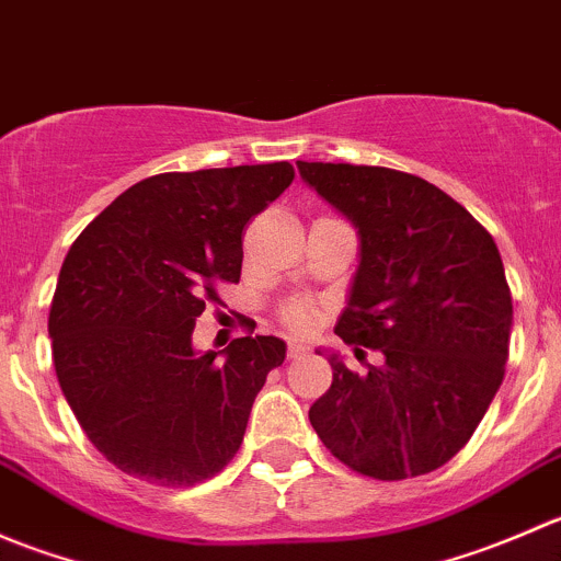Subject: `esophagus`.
Instances as JSON below:
<instances>
[{"label": "esophagus", "mask_w": 561, "mask_h": 561, "mask_svg": "<svg viewBox=\"0 0 561 561\" xmlns=\"http://www.w3.org/2000/svg\"><path fill=\"white\" fill-rule=\"evenodd\" d=\"M309 350L304 347V344H298V342H290L287 344V358L290 360H298V358H304V355H307Z\"/></svg>", "instance_id": "34e87169"}]
</instances>
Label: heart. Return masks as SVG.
<instances>
[{"mask_svg":"<svg viewBox=\"0 0 561 561\" xmlns=\"http://www.w3.org/2000/svg\"><path fill=\"white\" fill-rule=\"evenodd\" d=\"M279 320L287 331L309 333L317 325V312L304 301H287L279 307Z\"/></svg>","mask_w":561,"mask_h":561,"instance_id":"heart-1","label":"heart"}]
</instances>
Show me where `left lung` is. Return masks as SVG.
<instances>
[{
  "instance_id": "obj_1",
  "label": "left lung",
  "mask_w": 561,
  "mask_h": 561,
  "mask_svg": "<svg viewBox=\"0 0 561 561\" xmlns=\"http://www.w3.org/2000/svg\"><path fill=\"white\" fill-rule=\"evenodd\" d=\"M304 181L360 236L347 309L336 322L358 377L331 355L333 382L309 407L328 450L375 480L448 463L505 377L513 298L500 249L454 197L421 175L350 162H298Z\"/></svg>"
}]
</instances>
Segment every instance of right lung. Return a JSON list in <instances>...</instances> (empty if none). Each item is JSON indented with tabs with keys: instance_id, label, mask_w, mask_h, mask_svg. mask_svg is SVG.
I'll return each instance as SVG.
<instances>
[{
	"instance_id": "right-lung-1",
	"label": "right lung",
	"mask_w": 561,
	"mask_h": 561,
	"mask_svg": "<svg viewBox=\"0 0 561 561\" xmlns=\"http://www.w3.org/2000/svg\"><path fill=\"white\" fill-rule=\"evenodd\" d=\"M296 179L290 162L160 173L87 225L61 263L48 336L61 393L122 472L186 489L244 443L254 396L285 360L276 336H241L228 358L192 350L217 287L241 279L244 228Z\"/></svg>"
}]
</instances>
